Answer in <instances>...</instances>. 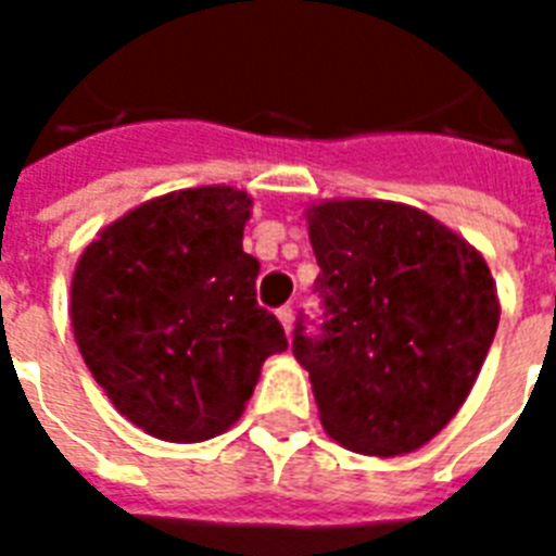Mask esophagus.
Returning <instances> with one entry per match:
<instances>
[{"label": "esophagus", "instance_id": "1", "mask_svg": "<svg viewBox=\"0 0 556 556\" xmlns=\"http://www.w3.org/2000/svg\"><path fill=\"white\" fill-rule=\"evenodd\" d=\"M278 323L283 325V331H287V333L293 331V307H290V304L278 307Z\"/></svg>", "mask_w": 556, "mask_h": 556}]
</instances>
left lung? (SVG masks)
<instances>
[{"label": "left lung", "mask_w": 556, "mask_h": 556, "mask_svg": "<svg viewBox=\"0 0 556 556\" xmlns=\"http://www.w3.org/2000/svg\"><path fill=\"white\" fill-rule=\"evenodd\" d=\"M323 333L295 328L328 437L369 457L410 454L457 416L501 304L483 254L419 207L325 199L307 207Z\"/></svg>", "instance_id": "obj_1"}]
</instances>
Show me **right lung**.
<instances>
[{
	"mask_svg": "<svg viewBox=\"0 0 556 556\" xmlns=\"http://www.w3.org/2000/svg\"><path fill=\"white\" fill-rule=\"evenodd\" d=\"M252 195L225 184L157 195L78 257L70 319L96 383L137 428L204 442L231 428L261 366L287 349L243 252Z\"/></svg>",
	"mask_w": 556,
	"mask_h": 556,
	"instance_id": "1",
	"label": "right lung"
}]
</instances>
